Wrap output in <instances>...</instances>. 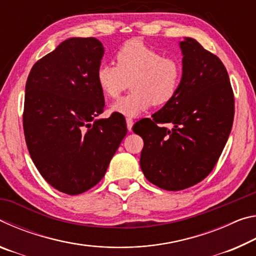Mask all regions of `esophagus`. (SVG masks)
<instances>
[{"mask_svg":"<svg viewBox=\"0 0 256 256\" xmlns=\"http://www.w3.org/2000/svg\"><path fill=\"white\" fill-rule=\"evenodd\" d=\"M126 125H128V131H132L133 120H132L131 118H126Z\"/></svg>","mask_w":256,"mask_h":256,"instance_id":"obj_1","label":"esophagus"}]
</instances>
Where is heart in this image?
<instances>
[{
    "label": "heart",
    "mask_w": 256,
    "mask_h": 256,
    "mask_svg": "<svg viewBox=\"0 0 256 256\" xmlns=\"http://www.w3.org/2000/svg\"><path fill=\"white\" fill-rule=\"evenodd\" d=\"M115 64L102 63L96 80L102 94L118 98L128 86L131 94L120 98L112 110L125 116H136L152 105L170 102L178 92L183 68L174 56L146 45L140 40H131L116 50Z\"/></svg>",
    "instance_id": "1"
}]
</instances>
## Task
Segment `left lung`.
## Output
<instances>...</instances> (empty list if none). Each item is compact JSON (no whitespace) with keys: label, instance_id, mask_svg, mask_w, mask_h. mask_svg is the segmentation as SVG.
Masks as SVG:
<instances>
[{"label":"left lung","instance_id":"obj_1","mask_svg":"<svg viewBox=\"0 0 256 256\" xmlns=\"http://www.w3.org/2000/svg\"><path fill=\"white\" fill-rule=\"evenodd\" d=\"M180 45L184 58L178 92L133 126L144 138L140 166L146 178L167 190L190 188L210 174L235 115L234 92L220 58L193 38Z\"/></svg>","mask_w":256,"mask_h":256}]
</instances>
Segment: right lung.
<instances>
[{
	"label": "right lung",
	"mask_w": 256,
	"mask_h": 256,
	"mask_svg": "<svg viewBox=\"0 0 256 256\" xmlns=\"http://www.w3.org/2000/svg\"><path fill=\"white\" fill-rule=\"evenodd\" d=\"M97 38H68L38 60L26 84L24 133L34 166L50 186L76 196L97 185L126 136L125 118L104 112Z\"/></svg>",
	"instance_id": "1"
}]
</instances>
